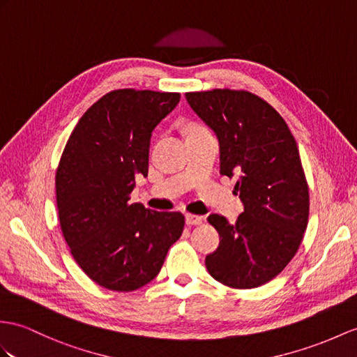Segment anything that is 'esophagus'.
<instances>
[{
	"label": "esophagus",
	"instance_id": "34e87169",
	"mask_svg": "<svg viewBox=\"0 0 357 357\" xmlns=\"http://www.w3.org/2000/svg\"><path fill=\"white\" fill-rule=\"evenodd\" d=\"M185 220H186V224H188V225H199V224L203 222V218H202V216L192 215V213H186Z\"/></svg>",
	"mask_w": 357,
	"mask_h": 357
}]
</instances>
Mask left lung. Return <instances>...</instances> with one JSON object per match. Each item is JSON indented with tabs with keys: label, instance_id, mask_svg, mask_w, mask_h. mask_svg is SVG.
<instances>
[{
	"label": "left lung",
	"instance_id": "8db88e82",
	"mask_svg": "<svg viewBox=\"0 0 357 357\" xmlns=\"http://www.w3.org/2000/svg\"><path fill=\"white\" fill-rule=\"evenodd\" d=\"M186 100L216 135L221 174L238 177L244 204L236 224L208 215L221 242L206 268L230 288H257L291 262L307 227L309 189L297 142L277 110L251 92H188Z\"/></svg>",
	"mask_w": 357,
	"mask_h": 357
}]
</instances>
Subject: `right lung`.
<instances>
[{
    "label": "right lung",
    "instance_id": "obj_1",
    "mask_svg": "<svg viewBox=\"0 0 357 357\" xmlns=\"http://www.w3.org/2000/svg\"><path fill=\"white\" fill-rule=\"evenodd\" d=\"M178 101L172 92H109L68 139L56 174L60 227L78 266L102 288L150 283L183 231L181 213L130 203L135 177L149 176L153 130Z\"/></svg>",
    "mask_w": 357,
    "mask_h": 357
}]
</instances>
